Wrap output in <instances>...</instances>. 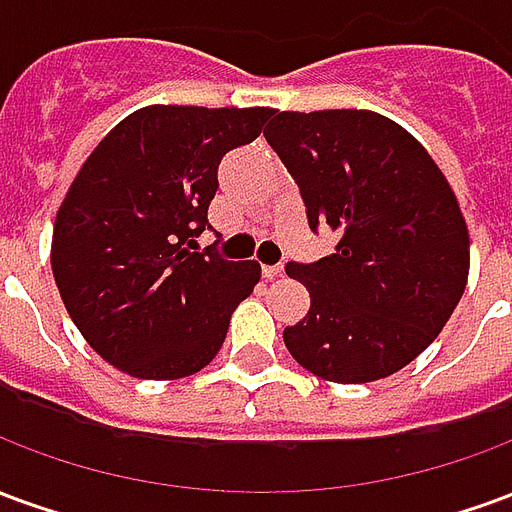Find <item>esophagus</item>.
Returning a JSON list of instances; mask_svg holds the SVG:
<instances>
[{
  "label": "esophagus",
  "mask_w": 512,
  "mask_h": 512,
  "mask_svg": "<svg viewBox=\"0 0 512 512\" xmlns=\"http://www.w3.org/2000/svg\"><path fill=\"white\" fill-rule=\"evenodd\" d=\"M282 274V266H263V277L277 279Z\"/></svg>",
  "instance_id": "esophagus-1"
}]
</instances>
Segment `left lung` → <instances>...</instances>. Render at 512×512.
I'll list each match as a JSON object with an SVG mask.
<instances>
[{
  "instance_id": "left-lung-1",
  "label": "left lung",
  "mask_w": 512,
  "mask_h": 512,
  "mask_svg": "<svg viewBox=\"0 0 512 512\" xmlns=\"http://www.w3.org/2000/svg\"><path fill=\"white\" fill-rule=\"evenodd\" d=\"M334 255L288 263L310 312L282 337L312 376L367 384L428 348L466 288L469 230L450 183L406 128L367 109L277 112L263 131Z\"/></svg>"
}]
</instances>
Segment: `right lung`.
Segmentation results:
<instances>
[{
    "mask_svg": "<svg viewBox=\"0 0 512 512\" xmlns=\"http://www.w3.org/2000/svg\"><path fill=\"white\" fill-rule=\"evenodd\" d=\"M271 115L266 106H145L73 178L54 222L51 271L76 329L112 367L172 381L219 354L260 263L191 249L224 153L257 139Z\"/></svg>",
    "mask_w": 512,
    "mask_h": 512,
    "instance_id": "obj_1",
    "label": "right lung"
}]
</instances>
